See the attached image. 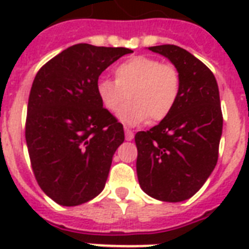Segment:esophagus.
<instances>
[{"mask_svg": "<svg viewBox=\"0 0 249 249\" xmlns=\"http://www.w3.org/2000/svg\"><path fill=\"white\" fill-rule=\"evenodd\" d=\"M134 138V133L130 129H125V140L132 141Z\"/></svg>", "mask_w": 249, "mask_h": 249, "instance_id": "esophagus-1", "label": "esophagus"}]
</instances>
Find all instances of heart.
Returning <instances> with one entry per match:
<instances>
[{
  "label": "heart",
  "instance_id": "heart-1",
  "mask_svg": "<svg viewBox=\"0 0 249 249\" xmlns=\"http://www.w3.org/2000/svg\"><path fill=\"white\" fill-rule=\"evenodd\" d=\"M181 76L172 64L150 56L129 58L115 68V80L99 79L97 94L108 112L116 113L130 99L119 117L124 124L161 121L177 105Z\"/></svg>",
  "mask_w": 249,
  "mask_h": 249
}]
</instances>
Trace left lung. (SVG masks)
I'll return each mask as SVG.
<instances>
[{"label":"left lung","instance_id":"obj_1","mask_svg":"<svg viewBox=\"0 0 249 249\" xmlns=\"http://www.w3.org/2000/svg\"><path fill=\"white\" fill-rule=\"evenodd\" d=\"M174 64L181 76L177 105L147 132L136 134L141 189L177 203L200 190L218 159L222 111L216 77L203 62L176 45L148 48Z\"/></svg>","mask_w":249,"mask_h":249}]
</instances>
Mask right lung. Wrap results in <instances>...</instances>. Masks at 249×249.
I'll return each instance as SVG.
<instances>
[{
    "label": "right lung",
    "instance_id": "obj_1",
    "mask_svg": "<svg viewBox=\"0 0 249 249\" xmlns=\"http://www.w3.org/2000/svg\"><path fill=\"white\" fill-rule=\"evenodd\" d=\"M133 50L77 44L37 72L29 93L25 141L37 183L64 207L105 189L124 128L102 106L97 83L106 68Z\"/></svg>",
    "mask_w": 249,
    "mask_h": 249
}]
</instances>
